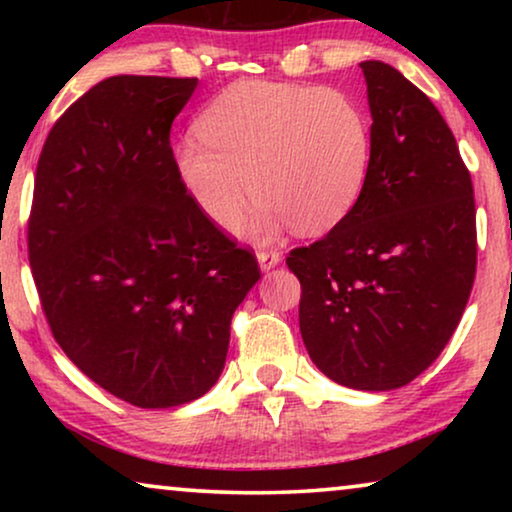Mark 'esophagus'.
Segmentation results:
<instances>
[{"instance_id": "esophagus-1", "label": "esophagus", "mask_w": 512, "mask_h": 512, "mask_svg": "<svg viewBox=\"0 0 512 512\" xmlns=\"http://www.w3.org/2000/svg\"><path fill=\"white\" fill-rule=\"evenodd\" d=\"M256 258H258V265H261V270H272L279 261H282V254H279L277 249H261L256 254Z\"/></svg>"}]
</instances>
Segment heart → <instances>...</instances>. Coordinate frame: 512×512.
<instances>
[{"label":"heart","instance_id":"b5f03b06","mask_svg":"<svg viewBox=\"0 0 512 512\" xmlns=\"http://www.w3.org/2000/svg\"><path fill=\"white\" fill-rule=\"evenodd\" d=\"M198 137L174 144L172 163L193 207L219 230L261 200L254 233L284 226L319 235L359 200L370 165V121L335 88L240 81L198 118Z\"/></svg>","mask_w":512,"mask_h":512}]
</instances>
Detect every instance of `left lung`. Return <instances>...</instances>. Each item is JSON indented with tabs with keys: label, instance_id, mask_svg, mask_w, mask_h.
I'll use <instances>...</instances> for the list:
<instances>
[{
	"label": "left lung",
	"instance_id": "8db88e82",
	"mask_svg": "<svg viewBox=\"0 0 512 512\" xmlns=\"http://www.w3.org/2000/svg\"><path fill=\"white\" fill-rule=\"evenodd\" d=\"M370 165L345 219L286 256L300 282V335L333 382L389 391L443 352L471 296L478 235L471 172L422 90L391 65L361 62Z\"/></svg>",
	"mask_w": 512,
	"mask_h": 512
}]
</instances>
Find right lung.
Returning <instances> with one entry per match:
<instances>
[{
	"instance_id": "add662e5",
	"label": "right lung",
	"mask_w": 512,
	"mask_h": 512,
	"mask_svg": "<svg viewBox=\"0 0 512 512\" xmlns=\"http://www.w3.org/2000/svg\"><path fill=\"white\" fill-rule=\"evenodd\" d=\"M198 79L111 76L41 149L27 251L69 361L137 408H174L219 380L230 319L261 279L256 256L181 188L172 121Z\"/></svg>"
}]
</instances>
